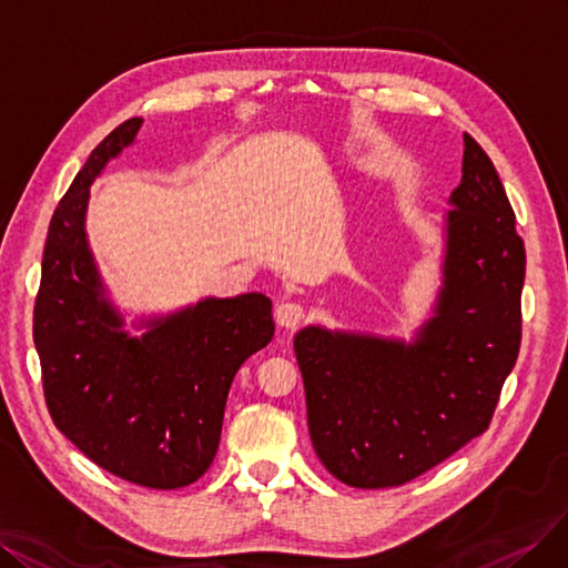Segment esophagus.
<instances>
[{
    "instance_id": "1",
    "label": "esophagus",
    "mask_w": 568,
    "mask_h": 568,
    "mask_svg": "<svg viewBox=\"0 0 568 568\" xmlns=\"http://www.w3.org/2000/svg\"><path fill=\"white\" fill-rule=\"evenodd\" d=\"M304 321V308L295 302H283L278 304L276 308V323L281 327H285V331H295V327H300V323Z\"/></svg>"
}]
</instances>
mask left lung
<instances>
[{"label":"left lung","mask_w":568,"mask_h":568,"mask_svg":"<svg viewBox=\"0 0 568 568\" xmlns=\"http://www.w3.org/2000/svg\"><path fill=\"white\" fill-rule=\"evenodd\" d=\"M444 214L442 285L410 342L306 325L295 354L308 434L346 486L389 488L488 429L521 342L524 241L490 158L469 134Z\"/></svg>","instance_id":"8db88e82"}]
</instances>
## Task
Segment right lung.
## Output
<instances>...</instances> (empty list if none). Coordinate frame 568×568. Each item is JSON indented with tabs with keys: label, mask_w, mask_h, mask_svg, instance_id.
Masks as SVG:
<instances>
[{
	"label": "right lung",
	"mask_w": 568,
	"mask_h": 568,
	"mask_svg": "<svg viewBox=\"0 0 568 568\" xmlns=\"http://www.w3.org/2000/svg\"><path fill=\"white\" fill-rule=\"evenodd\" d=\"M143 120L108 134L51 216L32 335L44 398L57 425L89 460L145 488H181L210 469L237 368L271 342L262 292L205 297L134 321L108 297L87 237L89 189Z\"/></svg>",
	"instance_id": "add662e5"
}]
</instances>
